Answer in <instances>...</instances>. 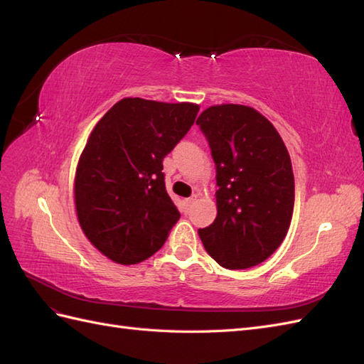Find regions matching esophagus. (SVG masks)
Masks as SVG:
<instances>
[{
  "instance_id": "esophagus-1",
  "label": "esophagus",
  "mask_w": 364,
  "mask_h": 364,
  "mask_svg": "<svg viewBox=\"0 0 364 364\" xmlns=\"http://www.w3.org/2000/svg\"><path fill=\"white\" fill-rule=\"evenodd\" d=\"M197 200V196L193 194L191 197H188V199L183 200V206H185V211H188V209L193 206V203Z\"/></svg>"
}]
</instances>
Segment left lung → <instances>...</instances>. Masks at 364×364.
Wrapping results in <instances>:
<instances>
[{
	"mask_svg": "<svg viewBox=\"0 0 364 364\" xmlns=\"http://www.w3.org/2000/svg\"><path fill=\"white\" fill-rule=\"evenodd\" d=\"M217 168V217L199 237L220 266L266 261L289 232L294 206L291 159L281 135L257 109L217 105L197 118Z\"/></svg>",
	"mask_w": 364,
	"mask_h": 364,
	"instance_id": "1",
	"label": "left lung"
}]
</instances>
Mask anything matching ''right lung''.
Masks as SVG:
<instances>
[{
  "instance_id": "add662e5",
  "label": "right lung",
  "mask_w": 364,
  "mask_h": 364,
  "mask_svg": "<svg viewBox=\"0 0 364 364\" xmlns=\"http://www.w3.org/2000/svg\"><path fill=\"white\" fill-rule=\"evenodd\" d=\"M194 103L127 97L92 129L74 178V202L86 238L117 264L158 252L181 213L165 190L162 161L199 112Z\"/></svg>"
}]
</instances>
